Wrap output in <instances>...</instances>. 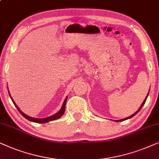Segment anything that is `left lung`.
Wrapping results in <instances>:
<instances>
[{
    "label": "left lung",
    "mask_w": 159,
    "mask_h": 159,
    "mask_svg": "<svg viewBox=\"0 0 159 159\" xmlns=\"http://www.w3.org/2000/svg\"><path fill=\"white\" fill-rule=\"evenodd\" d=\"M146 99H147V97H145V100H144V101H143V103H142L141 106H140V107H139V110H138V111H137V112H135V113H134V114H133V115H132V116H129V117H127V118H124V119H120V120H116V121H117V122H118V121H123V120H126V119H129V118H132V117H133V116H135V115H136V114H137V113H138V112H139V111H140V110H141V108H142V107H143V105H144V104H145V102Z\"/></svg>",
    "instance_id": "left-lung-1"
}]
</instances>
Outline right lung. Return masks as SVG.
I'll list each match as a JSON object with an SVG mask.
<instances>
[{
	"label": "right lung",
	"mask_w": 159,
	"mask_h": 159,
	"mask_svg": "<svg viewBox=\"0 0 159 159\" xmlns=\"http://www.w3.org/2000/svg\"><path fill=\"white\" fill-rule=\"evenodd\" d=\"M8 93H9V92H8ZM10 97H11V96H10ZM67 99V97H66V98H65L64 102H63V105H62V108H61L60 111H59L57 113L54 114V115L50 116V117H47V118H34L30 117V116H27L26 114H25L24 113H22V112L20 111V108H19V107H17V105H16L15 104V102H14L13 99H12V98H11V100H12V102H13V103L14 104V105H15V106H16V108H17L19 112H20V113H21V115H22L25 118H27V120H30V121H33V122L39 123V124H44V123L51 121V120H54L58 119V118H60L61 117V116H62L63 115V114H64L65 111V105H66Z\"/></svg>",
	"instance_id": "obj_1"
}]
</instances>
